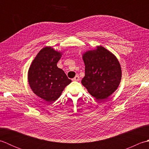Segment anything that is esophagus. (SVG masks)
Returning a JSON list of instances; mask_svg holds the SVG:
<instances>
[{
    "instance_id": "obj_1",
    "label": "esophagus",
    "mask_w": 149,
    "mask_h": 149,
    "mask_svg": "<svg viewBox=\"0 0 149 149\" xmlns=\"http://www.w3.org/2000/svg\"><path fill=\"white\" fill-rule=\"evenodd\" d=\"M73 81H79L80 80V78H79V75H75V77L74 78V79H72Z\"/></svg>"
}]
</instances>
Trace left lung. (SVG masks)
Here are the masks:
<instances>
[{
	"label": "left lung",
	"mask_w": 149,
	"mask_h": 149,
	"mask_svg": "<svg viewBox=\"0 0 149 149\" xmlns=\"http://www.w3.org/2000/svg\"><path fill=\"white\" fill-rule=\"evenodd\" d=\"M85 76L81 83L96 99L109 97L118 88L122 70L116 57L102 46L88 50L83 54Z\"/></svg>",
	"instance_id": "obj_1"
}]
</instances>
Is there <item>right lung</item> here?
Listing matches in <instances>:
<instances>
[{
  "label": "right lung",
  "mask_w": 149,
  "mask_h": 149,
  "mask_svg": "<svg viewBox=\"0 0 149 149\" xmlns=\"http://www.w3.org/2000/svg\"><path fill=\"white\" fill-rule=\"evenodd\" d=\"M62 52L47 46L40 50L28 70V82L33 93L41 99L54 102L72 81L57 66Z\"/></svg>",
  "instance_id": "right-lung-1"
}]
</instances>
